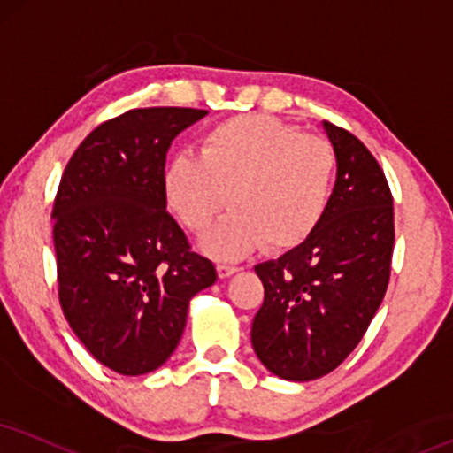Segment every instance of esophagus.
I'll return each instance as SVG.
<instances>
[{
	"instance_id": "obj_1",
	"label": "esophagus",
	"mask_w": 453,
	"mask_h": 453,
	"mask_svg": "<svg viewBox=\"0 0 453 453\" xmlns=\"http://www.w3.org/2000/svg\"><path fill=\"white\" fill-rule=\"evenodd\" d=\"M216 269H218V275H220V279H226V277H231L233 273H237V271H239L237 266H231V265H218Z\"/></svg>"
}]
</instances>
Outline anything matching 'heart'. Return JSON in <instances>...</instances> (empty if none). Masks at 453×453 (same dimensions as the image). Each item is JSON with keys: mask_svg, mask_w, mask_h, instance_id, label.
I'll use <instances>...</instances> for the list:
<instances>
[{"mask_svg": "<svg viewBox=\"0 0 453 453\" xmlns=\"http://www.w3.org/2000/svg\"><path fill=\"white\" fill-rule=\"evenodd\" d=\"M336 150L269 115H239L201 138L199 157L178 155L165 167L170 208L216 258H242L262 243L273 252L298 248L319 226L332 199Z\"/></svg>", "mask_w": 453, "mask_h": 453, "instance_id": "heart-1", "label": "heart"}]
</instances>
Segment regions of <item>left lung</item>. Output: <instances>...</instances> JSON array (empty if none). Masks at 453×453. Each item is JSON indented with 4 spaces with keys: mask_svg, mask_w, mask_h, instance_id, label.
I'll return each mask as SVG.
<instances>
[{
    "mask_svg": "<svg viewBox=\"0 0 453 453\" xmlns=\"http://www.w3.org/2000/svg\"><path fill=\"white\" fill-rule=\"evenodd\" d=\"M323 127L338 161L326 216L298 248L256 265L265 303L252 323L254 353L294 382L336 370L361 342L387 294L395 245L380 164L344 127Z\"/></svg>",
    "mask_w": 453,
    "mask_h": 453,
    "instance_id": "1",
    "label": "left lung"
}]
</instances>
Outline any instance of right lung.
Listing matches in <instances>:
<instances>
[{"label": "right lung", "mask_w": 453, "mask_h": 453, "mask_svg": "<svg viewBox=\"0 0 453 453\" xmlns=\"http://www.w3.org/2000/svg\"><path fill=\"white\" fill-rule=\"evenodd\" d=\"M208 111L132 109L86 136L54 199L63 312L94 359L124 376L157 370L174 353L191 298L216 281L167 214L165 155Z\"/></svg>", "instance_id": "add662e5"}]
</instances>
